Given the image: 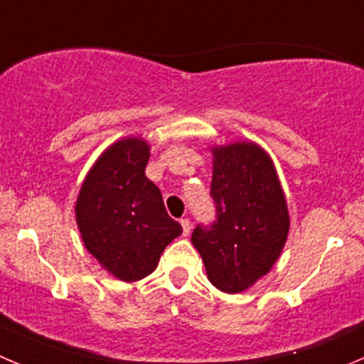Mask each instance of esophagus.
Here are the masks:
<instances>
[{"instance_id":"obj_1","label":"esophagus","mask_w":364,"mask_h":364,"mask_svg":"<svg viewBox=\"0 0 364 364\" xmlns=\"http://www.w3.org/2000/svg\"><path fill=\"white\" fill-rule=\"evenodd\" d=\"M181 228H183V235L188 236L190 229H192V222H190L188 218H181Z\"/></svg>"}]
</instances>
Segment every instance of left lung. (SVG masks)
<instances>
[{
    "label": "left lung",
    "instance_id": "8db88e82",
    "mask_svg": "<svg viewBox=\"0 0 364 364\" xmlns=\"http://www.w3.org/2000/svg\"><path fill=\"white\" fill-rule=\"evenodd\" d=\"M211 197L217 222L197 225L192 243L210 283L240 294L267 276L290 231L287 197L276 165L256 142L213 146Z\"/></svg>",
    "mask_w": 364,
    "mask_h": 364
}]
</instances>
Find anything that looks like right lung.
Returning <instances> with one entry per match:
<instances>
[{
  "instance_id": "add662e5",
  "label": "right lung",
  "mask_w": 364,
  "mask_h": 364,
  "mask_svg": "<svg viewBox=\"0 0 364 364\" xmlns=\"http://www.w3.org/2000/svg\"><path fill=\"white\" fill-rule=\"evenodd\" d=\"M149 144L117 140L101 153L77 193L76 224L87 250L112 276L140 281L158 267L165 247L183 232L146 178Z\"/></svg>"
}]
</instances>
